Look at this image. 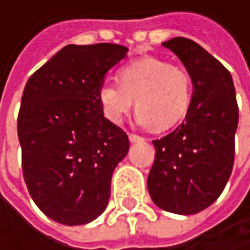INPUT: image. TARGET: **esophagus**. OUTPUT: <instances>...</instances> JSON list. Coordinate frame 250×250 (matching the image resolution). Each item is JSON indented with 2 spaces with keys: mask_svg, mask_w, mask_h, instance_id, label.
<instances>
[{
  "mask_svg": "<svg viewBox=\"0 0 250 250\" xmlns=\"http://www.w3.org/2000/svg\"><path fill=\"white\" fill-rule=\"evenodd\" d=\"M128 139H130V142H131V143H136V142H145V137H142V136H139V134H133V133H130V134H128Z\"/></svg>",
  "mask_w": 250,
  "mask_h": 250,
  "instance_id": "obj_1",
  "label": "esophagus"
}]
</instances>
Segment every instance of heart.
I'll use <instances>...</instances> for the list:
<instances>
[{
  "mask_svg": "<svg viewBox=\"0 0 250 250\" xmlns=\"http://www.w3.org/2000/svg\"><path fill=\"white\" fill-rule=\"evenodd\" d=\"M119 82L104 81L98 88V101L104 117L120 125L133 108L136 122L143 127L167 130L182 120L192 98V78L182 66L161 58H142L123 66Z\"/></svg>",
  "mask_w": 250,
  "mask_h": 250,
  "instance_id": "obj_1",
  "label": "heart"
}]
</instances>
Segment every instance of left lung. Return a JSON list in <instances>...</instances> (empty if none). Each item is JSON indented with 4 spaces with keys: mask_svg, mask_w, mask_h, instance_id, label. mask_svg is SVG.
<instances>
[{
    "mask_svg": "<svg viewBox=\"0 0 250 250\" xmlns=\"http://www.w3.org/2000/svg\"><path fill=\"white\" fill-rule=\"evenodd\" d=\"M162 44L181 59L194 91L181 125L153 140L147 189L159 208L188 216L211 206L225 189L234 164L239 107L230 72L206 49L185 37Z\"/></svg>",
    "mask_w": 250,
    "mask_h": 250,
    "instance_id": "obj_1",
    "label": "left lung"
}]
</instances>
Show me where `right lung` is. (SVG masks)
<instances>
[{
    "label": "right lung",
    "instance_id": "1",
    "mask_svg": "<svg viewBox=\"0 0 250 250\" xmlns=\"http://www.w3.org/2000/svg\"><path fill=\"white\" fill-rule=\"evenodd\" d=\"M127 50L68 44L25 83L17 119L25 185L36 206L61 225H86L107 208L128 137L104 117L98 88Z\"/></svg>",
    "mask_w": 250,
    "mask_h": 250
}]
</instances>
